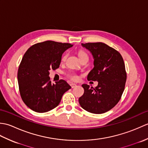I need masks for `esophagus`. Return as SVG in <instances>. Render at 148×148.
Returning a JSON list of instances; mask_svg holds the SVG:
<instances>
[{
    "label": "esophagus",
    "mask_w": 148,
    "mask_h": 148,
    "mask_svg": "<svg viewBox=\"0 0 148 148\" xmlns=\"http://www.w3.org/2000/svg\"><path fill=\"white\" fill-rule=\"evenodd\" d=\"M71 86L72 88H75V87L76 86V84H75V83H71Z\"/></svg>",
    "instance_id": "esophagus-1"
}]
</instances>
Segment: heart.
<instances>
[{
  "instance_id": "1",
  "label": "heart",
  "mask_w": 148,
  "mask_h": 148,
  "mask_svg": "<svg viewBox=\"0 0 148 148\" xmlns=\"http://www.w3.org/2000/svg\"><path fill=\"white\" fill-rule=\"evenodd\" d=\"M78 55H79V57L80 60L84 57H88V55L86 53L83 51H79V53H78ZM67 53H65V54L63 55L62 57V61L64 62L66 60V58H67ZM66 76H67L69 78H70L71 79L73 80V81H76L79 79V76H78L76 73H74V72H73L70 71V72H67V73H66Z\"/></svg>"
}]
</instances>
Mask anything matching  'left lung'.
<instances>
[{
    "instance_id": "obj_1",
    "label": "left lung",
    "mask_w": 148,
    "mask_h": 148,
    "mask_svg": "<svg viewBox=\"0 0 148 148\" xmlns=\"http://www.w3.org/2000/svg\"><path fill=\"white\" fill-rule=\"evenodd\" d=\"M92 53L94 67L88 75V81H98L95 88L86 84L79 97L81 108L94 114H102L117 104L123 92L127 72L120 53L102 42L81 44Z\"/></svg>"
}]
</instances>
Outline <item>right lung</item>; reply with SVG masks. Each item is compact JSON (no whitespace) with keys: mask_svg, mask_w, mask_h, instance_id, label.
Returning a JSON list of instances; mask_svg holds the SVG:
<instances>
[{"mask_svg":"<svg viewBox=\"0 0 148 148\" xmlns=\"http://www.w3.org/2000/svg\"><path fill=\"white\" fill-rule=\"evenodd\" d=\"M72 46L46 40L35 44L25 53L18 71L19 90L23 102L32 111H51L58 106L64 93L71 88L63 79L52 84L49 75L50 69L59 67L62 54Z\"/></svg>","mask_w":148,"mask_h":148,"instance_id":"right-lung-1","label":"right lung"}]
</instances>
